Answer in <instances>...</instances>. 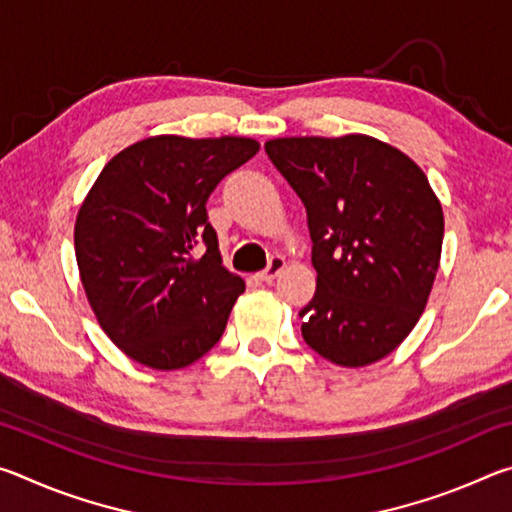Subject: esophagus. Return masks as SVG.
<instances>
[{
    "label": "esophagus",
    "mask_w": 512,
    "mask_h": 512,
    "mask_svg": "<svg viewBox=\"0 0 512 512\" xmlns=\"http://www.w3.org/2000/svg\"><path fill=\"white\" fill-rule=\"evenodd\" d=\"M282 268H284V257H273L271 262H268V266L264 268V271L257 273V277L262 282H273L275 277L282 273Z\"/></svg>",
    "instance_id": "34e87169"
}]
</instances>
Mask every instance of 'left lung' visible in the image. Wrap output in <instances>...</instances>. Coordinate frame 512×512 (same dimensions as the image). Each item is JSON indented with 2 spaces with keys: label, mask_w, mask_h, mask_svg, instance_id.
Segmentation results:
<instances>
[{
  "label": "left lung",
  "mask_w": 512,
  "mask_h": 512,
  "mask_svg": "<svg viewBox=\"0 0 512 512\" xmlns=\"http://www.w3.org/2000/svg\"><path fill=\"white\" fill-rule=\"evenodd\" d=\"M264 149L305 203L314 241L302 339L345 368L388 357L427 307L443 253V205L427 176L361 133L275 137Z\"/></svg>",
  "instance_id": "left-lung-1"
}]
</instances>
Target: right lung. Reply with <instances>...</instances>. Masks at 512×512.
<instances>
[{
  "mask_svg": "<svg viewBox=\"0 0 512 512\" xmlns=\"http://www.w3.org/2000/svg\"><path fill=\"white\" fill-rule=\"evenodd\" d=\"M257 151L253 137L153 135L94 180L74 223L76 264L94 316L126 357L180 370L221 339L246 284L223 266L205 203Z\"/></svg>",
  "mask_w": 512,
  "mask_h": 512,
  "instance_id": "obj_1",
  "label": "right lung"
}]
</instances>
